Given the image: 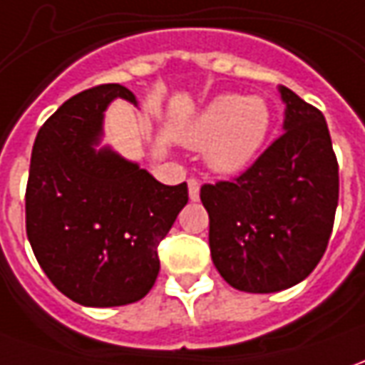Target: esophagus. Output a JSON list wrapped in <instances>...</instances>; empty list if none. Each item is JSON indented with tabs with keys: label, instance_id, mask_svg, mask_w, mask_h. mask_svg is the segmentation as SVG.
<instances>
[{
	"label": "esophagus",
	"instance_id": "esophagus-1",
	"mask_svg": "<svg viewBox=\"0 0 365 365\" xmlns=\"http://www.w3.org/2000/svg\"><path fill=\"white\" fill-rule=\"evenodd\" d=\"M187 193H190V200H192V202H197V200H200V182H197V180H190V182H187Z\"/></svg>",
	"mask_w": 365,
	"mask_h": 365
}]
</instances>
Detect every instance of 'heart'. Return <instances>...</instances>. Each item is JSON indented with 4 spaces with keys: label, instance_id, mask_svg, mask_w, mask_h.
<instances>
[{
    "label": "heart",
    "instance_id": "b5f03b06",
    "mask_svg": "<svg viewBox=\"0 0 365 365\" xmlns=\"http://www.w3.org/2000/svg\"><path fill=\"white\" fill-rule=\"evenodd\" d=\"M269 128L272 110L266 99L222 93L183 123L178 141L205 150V165L214 173L237 175L259 158Z\"/></svg>",
    "mask_w": 365,
    "mask_h": 365
}]
</instances>
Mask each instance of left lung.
<instances>
[{
  "mask_svg": "<svg viewBox=\"0 0 365 365\" xmlns=\"http://www.w3.org/2000/svg\"><path fill=\"white\" fill-rule=\"evenodd\" d=\"M284 133L235 182L203 185L210 250L240 292L272 294L304 282L328 247L338 162L322 111L279 86Z\"/></svg>",
  "mask_w": 365,
  "mask_h": 365,
  "instance_id": "1",
  "label": "left lung"
}]
</instances>
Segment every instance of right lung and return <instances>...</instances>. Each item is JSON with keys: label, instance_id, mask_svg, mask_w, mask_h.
<instances>
[{"label": "right lung", "instance_id": "add662e5", "mask_svg": "<svg viewBox=\"0 0 365 365\" xmlns=\"http://www.w3.org/2000/svg\"><path fill=\"white\" fill-rule=\"evenodd\" d=\"M138 98L120 83L68 99L39 130L26 192L27 240L51 284L88 307L133 304L160 274L158 245L187 203L138 162L101 145L111 101Z\"/></svg>", "mask_w": 365, "mask_h": 365}]
</instances>
